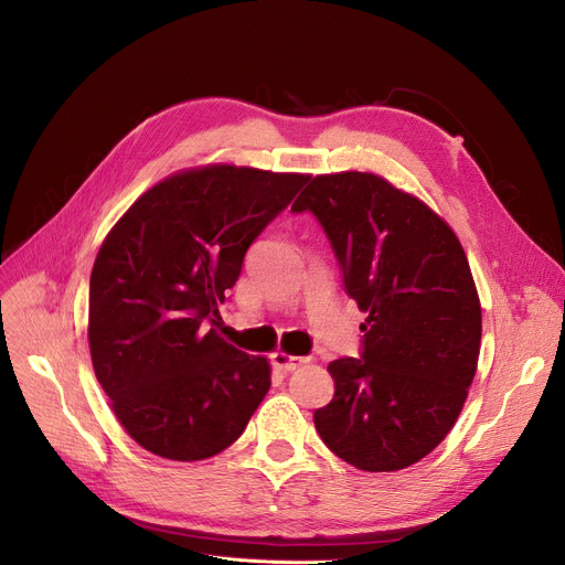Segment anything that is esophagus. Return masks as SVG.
Instances as JSON below:
<instances>
[{"instance_id": "esophagus-1", "label": "esophagus", "mask_w": 565, "mask_h": 565, "mask_svg": "<svg viewBox=\"0 0 565 565\" xmlns=\"http://www.w3.org/2000/svg\"><path fill=\"white\" fill-rule=\"evenodd\" d=\"M306 362H308V358L287 355V353H282V351H278V353H274V355H271V364H274V369H278V371H282V373L296 371L300 364H306Z\"/></svg>"}]
</instances>
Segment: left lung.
I'll list each match as a JSON object with an SVG mask.
<instances>
[{"label": "left lung", "instance_id": "obj_1", "mask_svg": "<svg viewBox=\"0 0 565 565\" xmlns=\"http://www.w3.org/2000/svg\"><path fill=\"white\" fill-rule=\"evenodd\" d=\"M312 212L343 287L366 312L360 358L328 364L323 444L369 472L401 470L452 429L475 377L482 308L452 228L375 173L315 177L291 205Z\"/></svg>", "mask_w": 565, "mask_h": 565}]
</instances>
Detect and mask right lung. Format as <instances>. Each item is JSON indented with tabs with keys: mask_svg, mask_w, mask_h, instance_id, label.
I'll return each instance as SVG.
<instances>
[{
	"mask_svg": "<svg viewBox=\"0 0 565 565\" xmlns=\"http://www.w3.org/2000/svg\"><path fill=\"white\" fill-rule=\"evenodd\" d=\"M308 181L233 164L188 169L145 192L108 233L90 276V355L117 420L145 450L214 457L267 396V358L205 323L220 319L248 246Z\"/></svg>",
	"mask_w": 565,
	"mask_h": 565,
	"instance_id": "obj_1",
	"label": "right lung"
}]
</instances>
